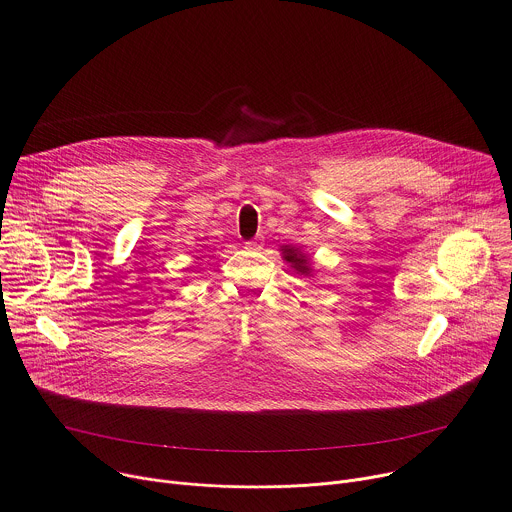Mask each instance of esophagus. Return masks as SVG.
Here are the masks:
<instances>
[{
  "label": "esophagus",
  "mask_w": 512,
  "mask_h": 512,
  "mask_svg": "<svg viewBox=\"0 0 512 512\" xmlns=\"http://www.w3.org/2000/svg\"><path fill=\"white\" fill-rule=\"evenodd\" d=\"M261 247H263V237H255V239H251V241L245 243V249H251V251H257V249H261Z\"/></svg>",
  "instance_id": "1"
}]
</instances>
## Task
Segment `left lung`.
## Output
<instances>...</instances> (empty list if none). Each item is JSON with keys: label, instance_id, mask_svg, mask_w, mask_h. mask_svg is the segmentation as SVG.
<instances>
[{"label": "left lung", "instance_id": "8db88e82", "mask_svg": "<svg viewBox=\"0 0 512 512\" xmlns=\"http://www.w3.org/2000/svg\"><path fill=\"white\" fill-rule=\"evenodd\" d=\"M283 253H285V259L289 261V263H293L295 265V269L297 271H301V273H307L309 269L305 267V259L295 251V249H291V247H285L283 249Z\"/></svg>", "mask_w": 512, "mask_h": 512}]
</instances>
